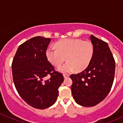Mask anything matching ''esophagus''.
<instances>
[{"label": "esophagus", "mask_w": 123, "mask_h": 123, "mask_svg": "<svg viewBox=\"0 0 123 123\" xmlns=\"http://www.w3.org/2000/svg\"><path fill=\"white\" fill-rule=\"evenodd\" d=\"M69 77V75L68 74H64V78H68Z\"/></svg>", "instance_id": "34e87169"}]
</instances>
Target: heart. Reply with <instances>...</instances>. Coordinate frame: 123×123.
<instances>
[{"mask_svg":"<svg viewBox=\"0 0 123 123\" xmlns=\"http://www.w3.org/2000/svg\"><path fill=\"white\" fill-rule=\"evenodd\" d=\"M56 49L48 48L46 56L52 65L59 66L67 59L68 61L58 68L62 73H69L77 69L82 71L89 65L94 54L92 43L81 39L67 38L58 41L55 43Z\"/></svg>","mask_w":123,"mask_h":123,"instance_id":"1","label":"heart"}]
</instances>
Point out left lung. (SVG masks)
<instances>
[{"label":"left lung","mask_w":123,"mask_h":123,"mask_svg":"<svg viewBox=\"0 0 123 123\" xmlns=\"http://www.w3.org/2000/svg\"><path fill=\"white\" fill-rule=\"evenodd\" d=\"M94 48L91 62L86 69L71 75V92L79 105L92 107L108 94L114 79L116 64L108 43L91 35Z\"/></svg>","instance_id":"1"}]
</instances>
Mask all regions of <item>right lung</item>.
Segmentation results:
<instances>
[{"label": "right lung", "mask_w": 123, "mask_h": 123, "mask_svg": "<svg viewBox=\"0 0 123 123\" xmlns=\"http://www.w3.org/2000/svg\"><path fill=\"white\" fill-rule=\"evenodd\" d=\"M51 41L39 36L28 40L19 46L12 64L18 92L27 104L38 109L47 108L56 102L58 88L64 81L63 75L55 71L46 58ZM48 74L51 78L46 80Z\"/></svg>", "instance_id": "1"}]
</instances>
